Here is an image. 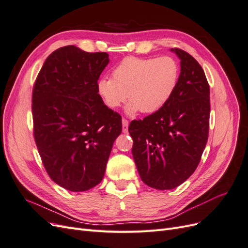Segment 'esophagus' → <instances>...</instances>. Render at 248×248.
<instances>
[{"label":"esophagus","instance_id":"34e87169","mask_svg":"<svg viewBox=\"0 0 248 248\" xmlns=\"http://www.w3.org/2000/svg\"><path fill=\"white\" fill-rule=\"evenodd\" d=\"M128 125H129V122L127 121L126 119H122V127H123V132L126 133L127 131H128Z\"/></svg>","mask_w":248,"mask_h":248}]
</instances>
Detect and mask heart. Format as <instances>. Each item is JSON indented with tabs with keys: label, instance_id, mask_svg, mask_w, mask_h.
<instances>
[{
	"label": "heart",
	"instance_id": "obj_1",
	"mask_svg": "<svg viewBox=\"0 0 248 248\" xmlns=\"http://www.w3.org/2000/svg\"><path fill=\"white\" fill-rule=\"evenodd\" d=\"M179 74V65L171 57H128L112 70V78L98 80L97 91L109 108L120 107L127 99L129 103L126 111L129 115L139 110L142 114H153L170 98Z\"/></svg>",
	"mask_w": 248,
	"mask_h": 248
}]
</instances>
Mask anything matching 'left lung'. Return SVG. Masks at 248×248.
Wrapping results in <instances>:
<instances>
[{
    "label": "left lung",
    "instance_id": "left-lung-1",
    "mask_svg": "<svg viewBox=\"0 0 248 248\" xmlns=\"http://www.w3.org/2000/svg\"><path fill=\"white\" fill-rule=\"evenodd\" d=\"M181 71L164 106L128 127L141 181L155 189L181 185L198 168L209 134L210 88L201 65L188 52L170 48Z\"/></svg>",
    "mask_w": 248,
    "mask_h": 248
}]
</instances>
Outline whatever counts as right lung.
Here are the masks:
<instances>
[{
	"mask_svg": "<svg viewBox=\"0 0 248 248\" xmlns=\"http://www.w3.org/2000/svg\"><path fill=\"white\" fill-rule=\"evenodd\" d=\"M109 62L107 52L68 46L47 57L32 96L34 139L50 179L79 192L103 179L121 116L108 108L97 81Z\"/></svg>",
	"mask_w": 248,
	"mask_h": 248,
	"instance_id": "obj_1",
	"label": "right lung"
}]
</instances>
